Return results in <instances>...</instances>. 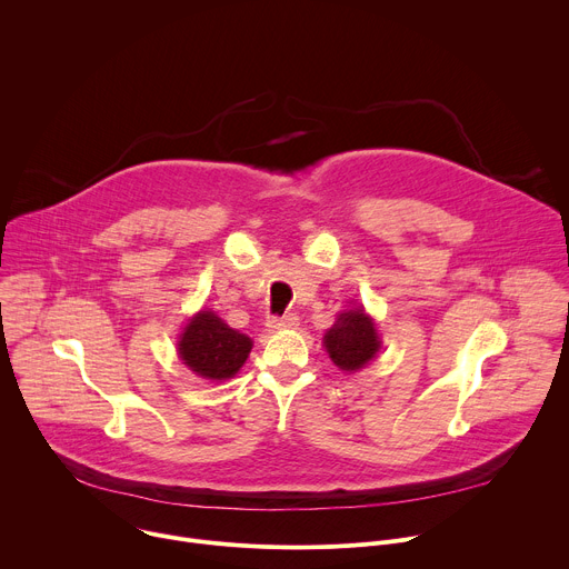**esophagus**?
I'll return each instance as SVG.
<instances>
[{"label": "esophagus", "mask_w": 569, "mask_h": 569, "mask_svg": "<svg viewBox=\"0 0 569 569\" xmlns=\"http://www.w3.org/2000/svg\"><path fill=\"white\" fill-rule=\"evenodd\" d=\"M295 327H299L297 315H283V317L268 319V329H272V331H283V329H295Z\"/></svg>", "instance_id": "34e87169"}]
</instances>
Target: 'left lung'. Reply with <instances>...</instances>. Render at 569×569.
Segmentation results:
<instances>
[{
    "mask_svg": "<svg viewBox=\"0 0 569 569\" xmlns=\"http://www.w3.org/2000/svg\"><path fill=\"white\" fill-rule=\"evenodd\" d=\"M380 345L376 321L362 306L340 312L333 327L323 333V347L342 371H358L369 365L378 356Z\"/></svg>",
    "mask_w": 569,
    "mask_h": 569,
    "instance_id": "1",
    "label": "left lung"
}]
</instances>
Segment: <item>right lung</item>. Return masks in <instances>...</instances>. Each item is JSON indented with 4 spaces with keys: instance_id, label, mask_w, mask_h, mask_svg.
I'll list each match as a JSON object with an SVG mask.
<instances>
[{
    "instance_id": "obj_1",
    "label": "right lung",
    "mask_w": 569,
    "mask_h": 569,
    "mask_svg": "<svg viewBox=\"0 0 569 569\" xmlns=\"http://www.w3.org/2000/svg\"><path fill=\"white\" fill-rule=\"evenodd\" d=\"M252 351V340L242 336L213 312H196L184 327L178 353L182 362L200 378L227 380L238 373Z\"/></svg>"
}]
</instances>
